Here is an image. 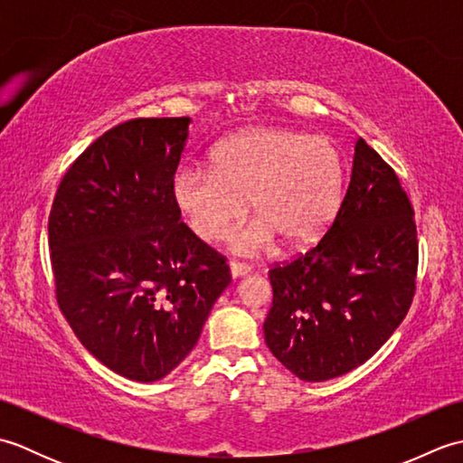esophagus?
Here are the masks:
<instances>
[{
	"label": "esophagus",
	"mask_w": 463,
	"mask_h": 463,
	"mask_svg": "<svg viewBox=\"0 0 463 463\" xmlns=\"http://www.w3.org/2000/svg\"><path fill=\"white\" fill-rule=\"evenodd\" d=\"M229 269H231V277L232 279H241V277H244V274H249V267H247V264H242V262H231L229 264Z\"/></svg>",
	"instance_id": "obj_1"
}]
</instances>
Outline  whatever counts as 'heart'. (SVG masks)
I'll use <instances>...</instances> for the list:
<instances>
[{"mask_svg": "<svg viewBox=\"0 0 463 463\" xmlns=\"http://www.w3.org/2000/svg\"><path fill=\"white\" fill-rule=\"evenodd\" d=\"M175 204L194 234L221 241L249 211L257 219L232 232L241 254L317 242L336 216L344 191L342 155L326 137L262 127L231 137L213 153V169L181 166L173 175Z\"/></svg>", "mask_w": 463, "mask_h": 463, "instance_id": "heart-1", "label": "heart"}]
</instances>
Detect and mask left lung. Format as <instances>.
<instances>
[{"label":"left lung","mask_w":463,"mask_h":463,"mask_svg":"<svg viewBox=\"0 0 463 463\" xmlns=\"http://www.w3.org/2000/svg\"><path fill=\"white\" fill-rule=\"evenodd\" d=\"M416 272L414 209L394 169L358 139L328 232L269 272L267 346L304 382L338 378L372 358L406 318Z\"/></svg>","instance_id":"8db88e82"}]
</instances>
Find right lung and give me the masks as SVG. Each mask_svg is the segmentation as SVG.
Returning a JSON list of instances; mask_svg holds the SVG:
<instances>
[{
  "instance_id": "obj_1",
  "label": "right lung",
  "mask_w": 463,
  "mask_h": 463,
  "mask_svg": "<svg viewBox=\"0 0 463 463\" xmlns=\"http://www.w3.org/2000/svg\"><path fill=\"white\" fill-rule=\"evenodd\" d=\"M189 117L131 119L77 156L49 213L57 304L107 368L165 378L231 284L222 254L181 222L173 175Z\"/></svg>"
}]
</instances>
